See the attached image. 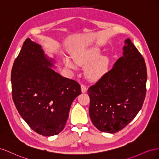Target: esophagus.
Listing matches in <instances>:
<instances>
[{
  "instance_id": "obj_1",
  "label": "esophagus",
  "mask_w": 159,
  "mask_h": 159,
  "mask_svg": "<svg viewBox=\"0 0 159 159\" xmlns=\"http://www.w3.org/2000/svg\"><path fill=\"white\" fill-rule=\"evenodd\" d=\"M81 91H82V93H86L87 91V88L86 86L82 84L81 85Z\"/></svg>"
}]
</instances>
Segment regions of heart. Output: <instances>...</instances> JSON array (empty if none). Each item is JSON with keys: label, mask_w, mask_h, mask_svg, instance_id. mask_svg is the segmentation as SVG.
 Here are the masks:
<instances>
[{"label": "heart", "mask_w": 159, "mask_h": 159, "mask_svg": "<svg viewBox=\"0 0 159 159\" xmlns=\"http://www.w3.org/2000/svg\"><path fill=\"white\" fill-rule=\"evenodd\" d=\"M74 59L77 65L87 66L86 76L91 80H97L107 72L109 58L101 56V51L98 47H89L80 49L74 54ZM65 66L71 70H76V65L69 57L64 58Z\"/></svg>", "instance_id": "heart-1"}]
</instances>
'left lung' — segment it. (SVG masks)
I'll return each instance as SVG.
<instances>
[{"label":"left lung","mask_w":159,"mask_h":159,"mask_svg":"<svg viewBox=\"0 0 159 159\" xmlns=\"http://www.w3.org/2000/svg\"><path fill=\"white\" fill-rule=\"evenodd\" d=\"M125 43L123 56L88 89L90 119L104 133H115L124 129L141 109L146 95L144 58L129 39Z\"/></svg>","instance_id":"8db88e82"}]
</instances>
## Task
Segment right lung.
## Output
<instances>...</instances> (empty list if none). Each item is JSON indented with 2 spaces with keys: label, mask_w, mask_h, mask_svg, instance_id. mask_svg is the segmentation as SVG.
<instances>
[{
  "label": "right lung",
  "mask_w": 159,
  "mask_h": 159,
  "mask_svg": "<svg viewBox=\"0 0 159 159\" xmlns=\"http://www.w3.org/2000/svg\"><path fill=\"white\" fill-rule=\"evenodd\" d=\"M41 45L26 39L11 71L12 99L20 115L30 127L51 137L64 129L80 84L65 78L52 68Z\"/></svg>",
  "instance_id": "add662e5"
}]
</instances>
